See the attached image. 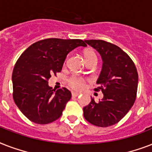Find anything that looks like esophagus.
<instances>
[{"label":"esophagus","mask_w":152,"mask_h":152,"mask_svg":"<svg viewBox=\"0 0 152 152\" xmlns=\"http://www.w3.org/2000/svg\"><path fill=\"white\" fill-rule=\"evenodd\" d=\"M80 95V93L76 92V91H72V95L73 97H77V96H79Z\"/></svg>","instance_id":"1"}]
</instances>
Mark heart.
<instances>
[{
  "label": "heart",
  "mask_w": 152,
  "mask_h": 152,
  "mask_svg": "<svg viewBox=\"0 0 152 152\" xmlns=\"http://www.w3.org/2000/svg\"><path fill=\"white\" fill-rule=\"evenodd\" d=\"M84 57H85L86 61L87 62L90 61H93V60L98 61L96 53L93 50H86L84 52ZM67 81H68V84L72 89H75V90H82V89L85 88L87 79L84 78V77H82V76L74 75V76H70Z\"/></svg>",
  "instance_id": "b5f03b06"
}]
</instances>
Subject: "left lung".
I'll return each mask as SVG.
<instances>
[{
  "instance_id": "8db88e82",
  "label": "left lung",
  "mask_w": 152,
  "mask_h": 152,
  "mask_svg": "<svg viewBox=\"0 0 152 152\" xmlns=\"http://www.w3.org/2000/svg\"><path fill=\"white\" fill-rule=\"evenodd\" d=\"M101 55L103 64L95 91H102L103 99H91L83 107L88 122L99 127L115 125L129 111L137 98L138 72L134 62L120 47L103 40H85Z\"/></svg>"
}]
</instances>
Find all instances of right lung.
Returning <instances> with one entry per match:
<instances>
[{
    "label": "right lung",
    "mask_w": 152,
    "mask_h": 152,
    "mask_svg": "<svg viewBox=\"0 0 152 152\" xmlns=\"http://www.w3.org/2000/svg\"><path fill=\"white\" fill-rule=\"evenodd\" d=\"M80 46H87L85 41L46 39L33 43L20 55L12 76V96L31 121L45 125L61 116L71 92L65 88L55 91L49 87V79L61 71L67 54Z\"/></svg>",
    "instance_id": "add662e5"
}]
</instances>
